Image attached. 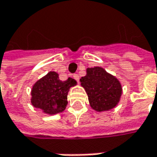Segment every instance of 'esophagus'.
<instances>
[{"label": "esophagus", "instance_id": "esophagus-1", "mask_svg": "<svg viewBox=\"0 0 157 157\" xmlns=\"http://www.w3.org/2000/svg\"><path fill=\"white\" fill-rule=\"evenodd\" d=\"M73 78H74L75 79H76V80H77V81L78 82V80H79V76H78V75L74 74V75H73Z\"/></svg>", "mask_w": 157, "mask_h": 157}]
</instances>
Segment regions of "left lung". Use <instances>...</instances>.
Listing matches in <instances>:
<instances>
[{"mask_svg":"<svg viewBox=\"0 0 157 157\" xmlns=\"http://www.w3.org/2000/svg\"><path fill=\"white\" fill-rule=\"evenodd\" d=\"M80 83L87 94L91 108L95 111L109 110L118 104L122 95L121 83L103 68H87Z\"/></svg>","mask_w":157,"mask_h":157,"instance_id":"1","label":"left lung"}]
</instances>
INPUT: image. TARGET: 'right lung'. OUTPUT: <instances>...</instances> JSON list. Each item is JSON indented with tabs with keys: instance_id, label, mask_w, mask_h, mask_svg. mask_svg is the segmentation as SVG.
Returning <instances> with one entry per match:
<instances>
[{
	"instance_id": "add662e5",
	"label": "right lung",
	"mask_w": 157,
	"mask_h": 157,
	"mask_svg": "<svg viewBox=\"0 0 157 157\" xmlns=\"http://www.w3.org/2000/svg\"><path fill=\"white\" fill-rule=\"evenodd\" d=\"M76 85L77 81L73 78H69L62 81L59 79L58 73L49 71L33 86L31 102L45 114L55 115L63 112L68 104V92Z\"/></svg>"
}]
</instances>
